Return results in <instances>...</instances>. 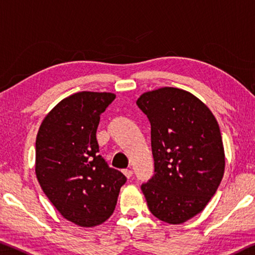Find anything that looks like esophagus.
I'll use <instances>...</instances> for the list:
<instances>
[{"label":"esophagus","instance_id":"esophagus-1","mask_svg":"<svg viewBox=\"0 0 255 255\" xmlns=\"http://www.w3.org/2000/svg\"><path fill=\"white\" fill-rule=\"evenodd\" d=\"M123 173L125 174V177H127L128 179H130L132 175H133V171L130 170V168H127V170L123 171Z\"/></svg>","mask_w":255,"mask_h":255}]
</instances>
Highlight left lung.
I'll use <instances>...</instances> for the list:
<instances>
[{
  "instance_id": "8db88e82",
  "label": "left lung",
  "mask_w": 255,
  "mask_h": 255,
  "mask_svg": "<svg viewBox=\"0 0 255 255\" xmlns=\"http://www.w3.org/2000/svg\"><path fill=\"white\" fill-rule=\"evenodd\" d=\"M136 105L151 125L155 173L141 185L150 212L179 225L204 210L225 172L221 132L212 113L191 93L162 88Z\"/></svg>"
}]
</instances>
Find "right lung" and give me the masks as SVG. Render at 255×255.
<instances>
[{"instance_id": "obj_1", "label": "right lung", "mask_w": 255, "mask_h": 255, "mask_svg": "<svg viewBox=\"0 0 255 255\" xmlns=\"http://www.w3.org/2000/svg\"><path fill=\"white\" fill-rule=\"evenodd\" d=\"M115 99L107 92H78L61 100L36 136L35 172L59 213L81 227H95L114 212L127 177L109 167L96 138L100 115Z\"/></svg>"}]
</instances>
